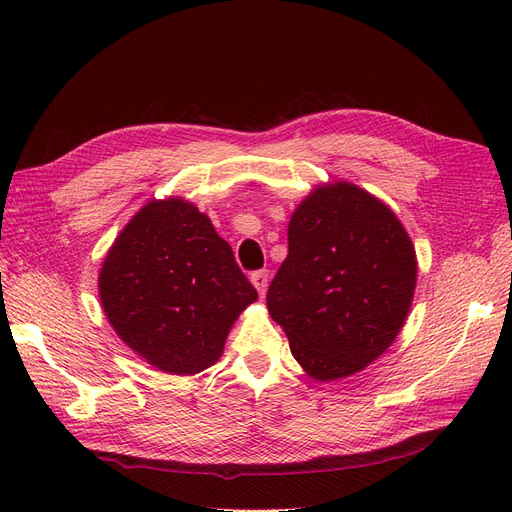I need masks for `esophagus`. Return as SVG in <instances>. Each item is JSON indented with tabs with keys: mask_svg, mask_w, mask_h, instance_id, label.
Segmentation results:
<instances>
[{
	"mask_svg": "<svg viewBox=\"0 0 512 512\" xmlns=\"http://www.w3.org/2000/svg\"><path fill=\"white\" fill-rule=\"evenodd\" d=\"M251 282H253V286L257 288V292L263 297L265 290H267V282H270V272H267V270L253 272V274H251Z\"/></svg>",
	"mask_w": 512,
	"mask_h": 512,
	"instance_id": "34e87169",
	"label": "esophagus"
}]
</instances>
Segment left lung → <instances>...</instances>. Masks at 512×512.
<instances>
[{
	"instance_id": "8db88e82",
	"label": "left lung",
	"mask_w": 512,
	"mask_h": 512,
	"mask_svg": "<svg viewBox=\"0 0 512 512\" xmlns=\"http://www.w3.org/2000/svg\"><path fill=\"white\" fill-rule=\"evenodd\" d=\"M415 284L413 242L394 211L357 184L334 182L294 209L267 309L307 375L332 382L386 353Z\"/></svg>"
}]
</instances>
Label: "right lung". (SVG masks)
<instances>
[{
	"label": "right lung",
	"instance_id": "obj_1",
	"mask_svg": "<svg viewBox=\"0 0 512 512\" xmlns=\"http://www.w3.org/2000/svg\"><path fill=\"white\" fill-rule=\"evenodd\" d=\"M116 334L159 371L193 375L224 353L257 290L228 242L193 203L149 201L118 234L99 272Z\"/></svg>",
	"mask_w": 512,
	"mask_h": 512
}]
</instances>
